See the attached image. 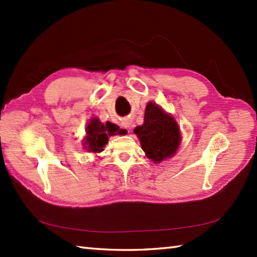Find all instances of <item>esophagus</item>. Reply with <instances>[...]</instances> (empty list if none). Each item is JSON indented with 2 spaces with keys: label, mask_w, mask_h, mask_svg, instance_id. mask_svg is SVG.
<instances>
[{
  "label": "esophagus",
  "mask_w": 257,
  "mask_h": 257,
  "mask_svg": "<svg viewBox=\"0 0 257 257\" xmlns=\"http://www.w3.org/2000/svg\"><path fill=\"white\" fill-rule=\"evenodd\" d=\"M122 125H123L124 128H127V129H128V128H129V125H130V123H129V122H122Z\"/></svg>",
  "instance_id": "1"
}]
</instances>
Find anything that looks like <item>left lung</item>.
<instances>
[{
  "label": "left lung",
  "mask_w": 257,
  "mask_h": 257,
  "mask_svg": "<svg viewBox=\"0 0 257 257\" xmlns=\"http://www.w3.org/2000/svg\"><path fill=\"white\" fill-rule=\"evenodd\" d=\"M134 133L147 158L155 163L171 158L179 146L180 130L176 120L152 102L146 105L144 123L135 128Z\"/></svg>",
  "instance_id": "left-lung-1"
}]
</instances>
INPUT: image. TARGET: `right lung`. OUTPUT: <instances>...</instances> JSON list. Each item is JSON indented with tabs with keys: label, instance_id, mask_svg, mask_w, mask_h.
I'll return each mask as SVG.
<instances>
[{
	"label": "right lung",
	"instance_id": "add662e5",
	"mask_svg": "<svg viewBox=\"0 0 257 257\" xmlns=\"http://www.w3.org/2000/svg\"><path fill=\"white\" fill-rule=\"evenodd\" d=\"M87 136L85 138V147L89 152L99 153L104 146L107 144L108 137L113 135L123 134V129H120L116 124L106 122L103 124L98 119H90V122L86 128Z\"/></svg>",
	"mask_w": 257,
	"mask_h": 257
}]
</instances>
